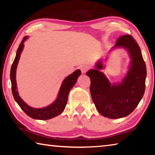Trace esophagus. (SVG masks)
Wrapping results in <instances>:
<instances>
[{
  "mask_svg": "<svg viewBox=\"0 0 155 155\" xmlns=\"http://www.w3.org/2000/svg\"><path fill=\"white\" fill-rule=\"evenodd\" d=\"M80 69L81 70V72H82V73H85L88 70L89 66L87 65H82L80 66Z\"/></svg>",
  "mask_w": 155,
  "mask_h": 155,
  "instance_id": "1",
  "label": "esophagus"
}]
</instances>
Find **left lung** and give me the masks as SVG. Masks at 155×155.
<instances>
[{
	"label": "left lung",
	"instance_id": "obj_1",
	"mask_svg": "<svg viewBox=\"0 0 155 155\" xmlns=\"http://www.w3.org/2000/svg\"><path fill=\"white\" fill-rule=\"evenodd\" d=\"M123 47L130 57V66L122 83L111 84L101 70L102 61L96 69L86 73L90 78V92L97 110L111 119L120 118L131 114L140 103L146 88V67L140 46L130 35L120 36L114 48Z\"/></svg>",
	"mask_w": 155,
	"mask_h": 155
}]
</instances>
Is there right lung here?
Wrapping results in <instances>:
<instances>
[{
  "label": "right lung",
  "mask_w": 155,
  "mask_h": 155,
  "mask_svg": "<svg viewBox=\"0 0 155 155\" xmlns=\"http://www.w3.org/2000/svg\"><path fill=\"white\" fill-rule=\"evenodd\" d=\"M27 36L25 37L20 44L16 52V55H15V59L12 65L11 71H10V78H11L12 82V91L13 96H14L15 101H16L18 105L20 107V108L29 117L36 120H44L51 119L52 117L57 116L64 110L68 102V96L69 91L77 83V78L81 75V72L80 70H77L72 74L68 76L65 78L59 90L58 96L53 103L41 109H35L28 106L22 101L18 94V91H17L16 80H15V73H16L18 61L20 59L21 52L24 48V42L27 40Z\"/></svg>",
  "instance_id": "right-lung-1"
}]
</instances>
